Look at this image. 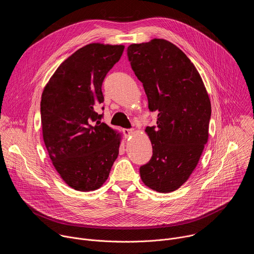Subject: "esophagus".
I'll use <instances>...</instances> for the list:
<instances>
[{"label": "esophagus", "instance_id": "1", "mask_svg": "<svg viewBox=\"0 0 254 254\" xmlns=\"http://www.w3.org/2000/svg\"><path fill=\"white\" fill-rule=\"evenodd\" d=\"M124 133H125V135L127 137H128V136H130V135H132L134 133V130L130 129V128H125L124 129Z\"/></svg>", "mask_w": 254, "mask_h": 254}]
</instances>
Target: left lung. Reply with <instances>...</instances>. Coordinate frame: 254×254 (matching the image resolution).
<instances>
[{
    "label": "left lung",
    "mask_w": 254,
    "mask_h": 254,
    "mask_svg": "<svg viewBox=\"0 0 254 254\" xmlns=\"http://www.w3.org/2000/svg\"><path fill=\"white\" fill-rule=\"evenodd\" d=\"M127 56L158 114L148 127L153 157L139 168L143 184L154 191H176L190 178L209 137L211 102L198 70L187 55L165 39L131 44Z\"/></svg>",
    "instance_id": "8db88e82"
}]
</instances>
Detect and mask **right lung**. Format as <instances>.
<instances>
[{
  "label": "right lung",
  "mask_w": 254,
  "mask_h": 254,
  "mask_svg": "<svg viewBox=\"0 0 254 254\" xmlns=\"http://www.w3.org/2000/svg\"><path fill=\"white\" fill-rule=\"evenodd\" d=\"M124 49L83 46L59 65L42 92L45 147L61 179L76 191L99 189L119 156L123 134L101 123L94 106L103 102L102 81Z\"/></svg>",
  "instance_id": "add662e5"
}]
</instances>
